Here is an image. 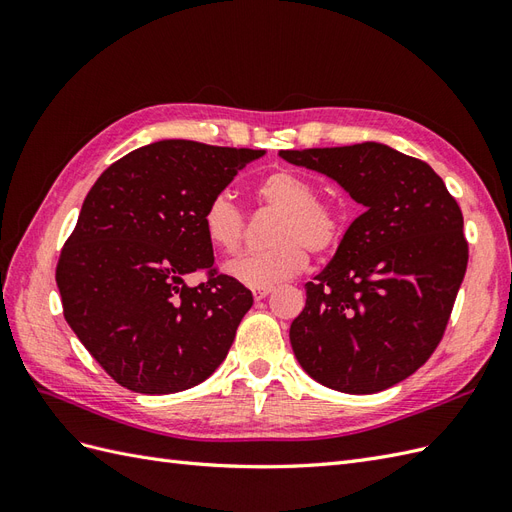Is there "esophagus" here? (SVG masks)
<instances>
[{
	"label": "esophagus",
	"mask_w": 512,
	"mask_h": 512,
	"mask_svg": "<svg viewBox=\"0 0 512 512\" xmlns=\"http://www.w3.org/2000/svg\"><path fill=\"white\" fill-rule=\"evenodd\" d=\"M252 294H254V299H256V301H262L265 297H269V294H271V288H252Z\"/></svg>",
	"instance_id": "esophagus-1"
}]
</instances>
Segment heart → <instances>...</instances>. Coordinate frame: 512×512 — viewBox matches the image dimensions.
<instances>
[{
	"label": "heart",
	"instance_id": "1",
	"mask_svg": "<svg viewBox=\"0 0 512 512\" xmlns=\"http://www.w3.org/2000/svg\"><path fill=\"white\" fill-rule=\"evenodd\" d=\"M254 198L260 209L275 213L267 232L271 247L230 262L226 271L237 282L273 288L305 269L307 252L324 258L342 245L346 215L333 200L318 198L309 177L277 168L256 183ZM203 230L215 250L237 254L247 235L245 213L226 192L215 194L205 205Z\"/></svg>",
	"mask_w": 512,
	"mask_h": 512
}]
</instances>
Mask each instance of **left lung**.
I'll return each mask as SVG.
<instances>
[{
    "label": "left lung",
    "mask_w": 512,
    "mask_h": 512,
    "mask_svg": "<svg viewBox=\"0 0 512 512\" xmlns=\"http://www.w3.org/2000/svg\"><path fill=\"white\" fill-rule=\"evenodd\" d=\"M365 207L290 324L294 356L333 391L367 395L406 380L438 348L468 267L457 200L440 175L380 143L286 149Z\"/></svg>",
    "instance_id": "1"
}]
</instances>
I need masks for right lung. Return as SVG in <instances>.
Returning <instances> with one entry per match:
<instances>
[{"label": "right lung", "instance_id": "add662e5", "mask_svg": "<svg viewBox=\"0 0 512 512\" xmlns=\"http://www.w3.org/2000/svg\"><path fill=\"white\" fill-rule=\"evenodd\" d=\"M262 149L158 141L108 166L61 247L64 318L117 384L166 395L207 380L252 292L213 267L203 211ZM203 272L206 280L189 286Z\"/></svg>", "mask_w": 512, "mask_h": 512}]
</instances>
